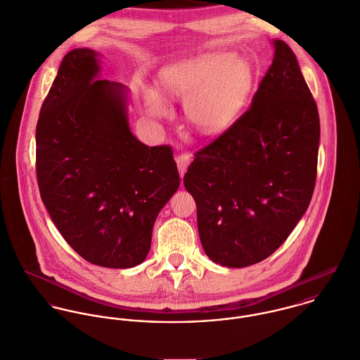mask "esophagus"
<instances>
[{
    "instance_id": "1",
    "label": "esophagus",
    "mask_w": 360,
    "mask_h": 360,
    "mask_svg": "<svg viewBox=\"0 0 360 360\" xmlns=\"http://www.w3.org/2000/svg\"><path fill=\"white\" fill-rule=\"evenodd\" d=\"M175 160H176V165H178V169H179V175H181V178H184V175H185V172H186V169L191 164V155L184 153V154L176 155Z\"/></svg>"
}]
</instances>
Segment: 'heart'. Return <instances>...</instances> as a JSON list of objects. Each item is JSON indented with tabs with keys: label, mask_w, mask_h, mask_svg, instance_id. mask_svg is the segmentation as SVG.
<instances>
[{
	"label": "heart",
	"mask_w": 360,
	"mask_h": 360,
	"mask_svg": "<svg viewBox=\"0 0 360 360\" xmlns=\"http://www.w3.org/2000/svg\"><path fill=\"white\" fill-rule=\"evenodd\" d=\"M160 82L165 97L185 101L186 117L198 131L214 135L239 117L250 91L252 73L243 60L229 53H209L167 67ZM143 100L150 117L168 115L157 90L146 89Z\"/></svg>",
	"instance_id": "heart-1"
}]
</instances>
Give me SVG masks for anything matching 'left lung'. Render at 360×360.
I'll use <instances>...</instances> for the list:
<instances>
[{
  "label": "left lung",
  "instance_id": "1",
  "mask_svg": "<svg viewBox=\"0 0 360 360\" xmlns=\"http://www.w3.org/2000/svg\"><path fill=\"white\" fill-rule=\"evenodd\" d=\"M250 108L196 153L184 178L198 207L202 246L216 264L248 267L273 255L306 213L314 191L320 120L287 43Z\"/></svg>",
  "mask_w": 360,
  "mask_h": 360
}]
</instances>
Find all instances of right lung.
<instances>
[{
	"label": "right lung",
	"instance_id": "1",
	"mask_svg": "<svg viewBox=\"0 0 360 360\" xmlns=\"http://www.w3.org/2000/svg\"><path fill=\"white\" fill-rule=\"evenodd\" d=\"M101 54L70 51L36 128L41 200L73 250L91 264L132 269L155 218L179 188L169 146L148 147L129 125V91L100 79Z\"/></svg>",
	"mask_w": 360,
	"mask_h": 360
}]
</instances>
